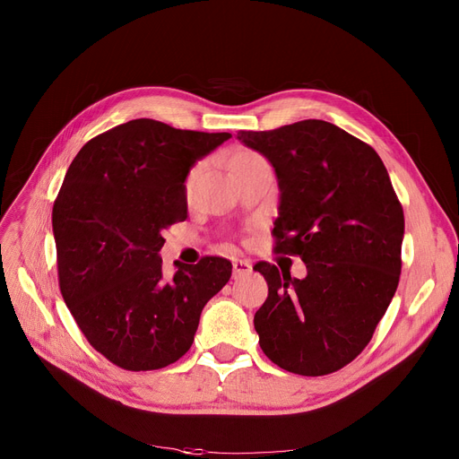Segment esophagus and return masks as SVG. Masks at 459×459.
<instances>
[{
    "label": "esophagus",
    "instance_id": "obj_1",
    "mask_svg": "<svg viewBox=\"0 0 459 459\" xmlns=\"http://www.w3.org/2000/svg\"><path fill=\"white\" fill-rule=\"evenodd\" d=\"M232 270H234V279H242L247 277L249 273H253V264L251 260H242V258H236L232 260Z\"/></svg>",
    "mask_w": 459,
    "mask_h": 459
}]
</instances>
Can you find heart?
<instances>
[{
  "instance_id": "1",
  "label": "heart",
  "mask_w": 459,
  "mask_h": 459,
  "mask_svg": "<svg viewBox=\"0 0 459 459\" xmlns=\"http://www.w3.org/2000/svg\"><path fill=\"white\" fill-rule=\"evenodd\" d=\"M255 158H260V154L251 152V151H238V152H234V154L230 156V169H234L238 163H244V161H249V160H255ZM201 171H203L201 165H195V167L189 169V173H187L186 182H184V189H186L187 195L191 193L193 186H195V182H197Z\"/></svg>"
}]
</instances>
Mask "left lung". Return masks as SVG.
Instances as JSON below:
<instances>
[{"mask_svg":"<svg viewBox=\"0 0 459 459\" xmlns=\"http://www.w3.org/2000/svg\"><path fill=\"white\" fill-rule=\"evenodd\" d=\"M266 156L281 187L277 255L307 277L256 262L268 299L256 310L262 351L299 376L341 370L367 348L400 281L403 210L377 152L325 120L238 132Z\"/></svg>","mask_w":459,"mask_h":459,"instance_id":"obj_1","label":"left lung"}]
</instances>
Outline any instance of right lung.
<instances>
[{
    "label": "right lung",
    "mask_w": 459,
    "mask_h": 459,
    "mask_svg": "<svg viewBox=\"0 0 459 459\" xmlns=\"http://www.w3.org/2000/svg\"><path fill=\"white\" fill-rule=\"evenodd\" d=\"M229 137L135 118L87 141L68 167L52 212L59 288L89 344L120 368L178 360L232 275L227 258L203 256L175 262L167 281L158 255L161 232L187 217L189 167Z\"/></svg>",
    "instance_id": "1"
}]
</instances>
